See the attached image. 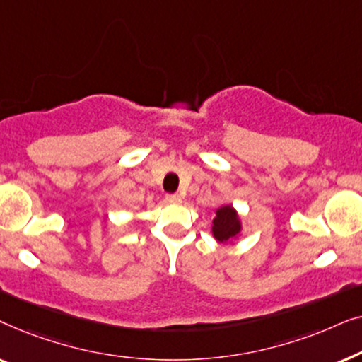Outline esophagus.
Masks as SVG:
<instances>
[{
  "mask_svg": "<svg viewBox=\"0 0 362 362\" xmlns=\"http://www.w3.org/2000/svg\"><path fill=\"white\" fill-rule=\"evenodd\" d=\"M182 201V197L180 194H166V202H170V204H180Z\"/></svg>",
  "mask_w": 362,
  "mask_h": 362,
  "instance_id": "obj_1",
  "label": "esophagus"
}]
</instances>
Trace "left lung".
<instances>
[{
	"label": "left lung",
	"instance_id": "obj_1",
	"mask_svg": "<svg viewBox=\"0 0 362 362\" xmlns=\"http://www.w3.org/2000/svg\"><path fill=\"white\" fill-rule=\"evenodd\" d=\"M242 224L239 219V214L230 204L221 206L216 211V217L212 221V235L216 240H219L221 244H227L232 242L237 235L240 234Z\"/></svg>",
	"mask_w": 362,
	"mask_h": 362
}]
</instances>
